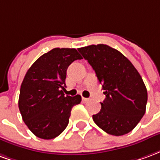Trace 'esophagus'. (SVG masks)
Instances as JSON below:
<instances>
[{"label":"esophagus","instance_id":"1","mask_svg":"<svg viewBox=\"0 0 160 160\" xmlns=\"http://www.w3.org/2000/svg\"><path fill=\"white\" fill-rule=\"evenodd\" d=\"M82 101L86 103V102H87V101H89V98H82Z\"/></svg>","mask_w":160,"mask_h":160}]
</instances>
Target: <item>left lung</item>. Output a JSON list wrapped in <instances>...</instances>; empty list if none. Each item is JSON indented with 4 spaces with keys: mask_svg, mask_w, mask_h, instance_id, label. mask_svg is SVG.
Instances as JSON below:
<instances>
[{
    "mask_svg": "<svg viewBox=\"0 0 160 160\" xmlns=\"http://www.w3.org/2000/svg\"><path fill=\"white\" fill-rule=\"evenodd\" d=\"M102 84L105 99L94 122L107 134L129 133L146 112L148 92L142 78L126 56L106 44L78 49Z\"/></svg>",
    "mask_w": 160,
    "mask_h": 160,
    "instance_id": "8db88e82",
    "label": "left lung"
}]
</instances>
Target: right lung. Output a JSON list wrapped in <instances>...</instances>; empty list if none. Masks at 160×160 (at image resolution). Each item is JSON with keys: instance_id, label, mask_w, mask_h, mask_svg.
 <instances>
[{"instance_id": "obj_1", "label": "right lung", "mask_w": 160, "mask_h": 160, "mask_svg": "<svg viewBox=\"0 0 160 160\" xmlns=\"http://www.w3.org/2000/svg\"><path fill=\"white\" fill-rule=\"evenodd\" d=\"M82 59L75 49L55 48L43 54L26 72L20 87L19 109L23 121L37 137L50 140L68 124L71 110L80 95L65 96L67 69Z\"/></svg>"}]
</instances>
